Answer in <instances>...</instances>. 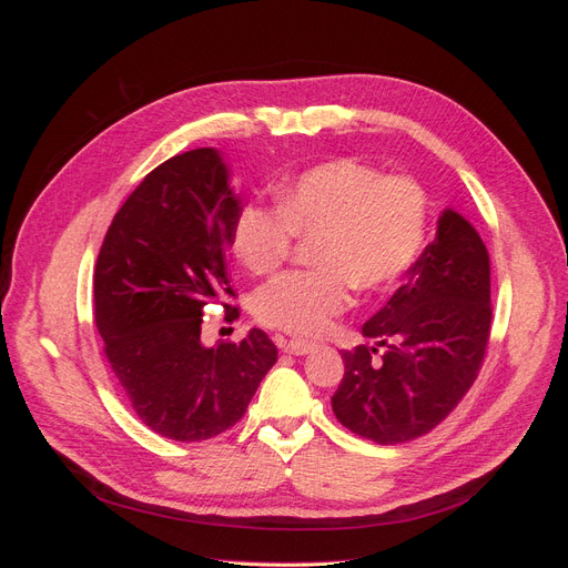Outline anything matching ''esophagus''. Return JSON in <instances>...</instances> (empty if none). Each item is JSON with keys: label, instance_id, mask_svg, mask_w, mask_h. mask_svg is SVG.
<instances>
[{"label": "esophagus", "instance_id": "1", "mask_svg": "<svg viewBox=\"0 0 568 568\" xmlns=\"http://www.w3.org/2000/svg\"><path fill=\"white\" fill-rule=\"evenodd\" d=\"M313 349H315V343H308V341H302V338H292V341L283 343V352L294 354V356H304Z\"/></svg>", "mask_w": 568, "mask_h": 568}]
</instances>
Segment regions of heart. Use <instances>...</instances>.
I'll return each instance as SVG.
<instances>
[{
	"label": "heart",
	"instance_id": "heart-1",
	"mask_svg": "<svg viewBox=\"0 0 568 568\" xmlns=\"http://www.w3.org/2000/svg\"><path fill=\"white\" fill-rule=\"evenodd\" d=\"M276 206L236 209L230 251L251 274L281 266L294 236L315 239V268L287 272L253 296L255 317L287 334L320 336L352 304V285L375 292L396 283L428 232V195L407 174H382L356 159L317 163L274 189Z\"/></svg>",
	"mask_w": 568,
	"mask_h": 568
}]
</instances>
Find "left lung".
Segmentation results:
<instances>
[{"instance_id":"left-lung-1","label":"left lung","mask_w":568,"mask_h":568,"mask_svg":"<svg viewBox=\"0 0 568 568\" xmlns=\"http://www.w3.org/2000/svg\"><path fill=\"white\" fill-rule=\"evenodd\" d=\"M490 322L488 251L479 232L446 209L405 285L364 324V336L386 345L382 359L368 345L343 352L345 375L332 398L336 419L377 444L430 433L479 375Z\"/></svg>"}]
</instances>
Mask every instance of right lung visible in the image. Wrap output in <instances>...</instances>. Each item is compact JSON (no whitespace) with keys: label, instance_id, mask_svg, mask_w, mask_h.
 I'll return each mask as SVG.
<instances>
[{"label":"right lung","instance_id":"right-lung-1","mask_svg":"<svg viewBox=\"0 0 568 568\" xmlns=\"http://www.w3.org/2000/svg\"><path fill=\"white\" fill-rule=\"evenodd\" d=\"M236 209L216 149L176 154L126 197L97 260L105 359L142 424L174 442L232 428L278 359L262 329L242 343L200 341L204 306L234 296L225 253ZM223 308L225 320L239 317L236 306Z\"/></svg>","mask_w":568,"mask_h":568}]
</instances>
